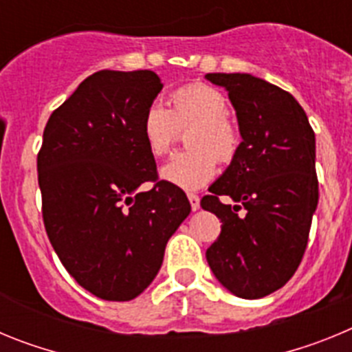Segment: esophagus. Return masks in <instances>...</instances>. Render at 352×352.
I'll list each match as a JSON object with an SVG mask.
<instances>
[{"label": "esophagus", "instance_id": "obj_1", "mask_svg": "<svg viewBox=\"0 0 352 352\" xmlns=\"http://www.w3.org/2000/svg\"><path fill=\"white\" fill-rule=\"evenodd\" d=\"M188 201H190L192 210H199V206H201V199H199L197 194H188Z\"/></svg>", "mask_w": 352, "mask_h": 352}]
</instances>
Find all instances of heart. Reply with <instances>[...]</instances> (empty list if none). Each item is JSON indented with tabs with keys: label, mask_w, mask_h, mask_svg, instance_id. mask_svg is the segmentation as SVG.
Listing matches in <instances>:
<instances>
[{
	"label": "heart",
	"mask_w": 352,
	"mask_h": 352,
	"mask_svg": "<svg viewBox=\"0 0 352 352\" xmlns=\"http://www.w3.org/2000/svg\"><path fill=\"white\" fill-rule=\"evenodd\" d=\"M170 109L151 104L142 116V139L153 157H166L186 133L188 149L179 151L162 169V178L194 190L206 185L217 174V160L227 164L238 155L241 132L229 111L227 96L208 84H188L169 98Z\"/></svg>",
	"instance_id": "heart-1"
}]
</instances>
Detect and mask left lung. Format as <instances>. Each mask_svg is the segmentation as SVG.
Returning <instances> with one entry per match:
<instances>
[{
	"instance_id": "left-lung-1",
	"label": "left lung",
	"mask_w": 352,
	"mask_h": 352,
	"mask_svg": "<svg viewBox=\"0 0 352 352\" xmlns=\"http://www.w3.org/2000/svg\"><path fill=\"white\" fill-rule=\"evenodd\" d=\"M229 91L241 146L231 166L201 199L222 222L206 250L220 284L245 300L287 284L303 259L319 201L316 135L291 93L250 74H206ZM222 195L245 208L223 205Z\"/></svg>"
}]
</instances>
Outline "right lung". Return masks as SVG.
Wrapping results in <instances>:
<instances>
[{
    "instance_id": "right-lung-1",
    "label": "right lung",
    "mask_w": 352,
    "mask_h": 352,
    "mask_svg": "<svg viewBox=\"0 0 352 352\" xmlns=\"http://www.w3.org/2000/svg\"><path fill=\"white\" fill-rule=\"evenodd\" d=\"M164 88L151 70H100L49 118L36 157L49 241L77 284L107 301L139 296L190 213L158 179L142 116ZM154 183L148 192L142 182Z\"/></svg>"
}]
</instances>
